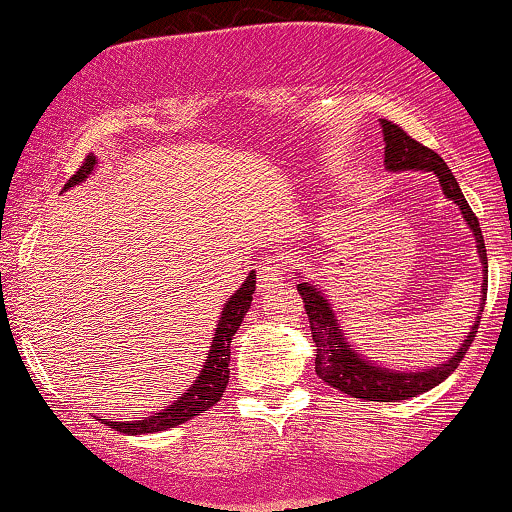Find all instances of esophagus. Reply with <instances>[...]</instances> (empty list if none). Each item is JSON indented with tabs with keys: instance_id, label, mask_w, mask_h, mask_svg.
<instances>
[{
	"instance_id": "1",
	"label": "esophagus",
	"mask_w": 512,
	"mask_h": 512,
	"mask_svg": "<svg viewBox=\"0 0 512 512\" xmlns=\"http://www.w3.org/2000/svg\"><path fill=\"white\" fill-rule=\"evenodd\" d=\"M284 262L276 260V257H262L260 262V272H257V286H260L262 291H274L276 286L284 284Z\"/></svg>"
}]
</instances>
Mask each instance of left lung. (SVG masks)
I'll list each match as a JSON object with an SVG mask.
<instances>
[{"mask_svg": "<svg viewBox=\"0 0 512 512\" xmlns=\"http://www.w3.org/2000/svg\"><path fill=\"white\" fill-rule=\"evenodd\" d=\"M385 134V166L390 170H433L438 175L440 187H443L445 197L452 199L457 207L462 209L464 221L472 228L474 240H477V252L481 257V272H484V296L481 301H486V279H489V262H486V245L484 236H481L479 219L474 216V211L469 209L467 199H464L460 185H457L455 175L450 173V168L445 166V161L436 151L428 149L416 139H411L402 127L395 125L390 120H380ZM298 293H301L305 303V313H308L310 322V334H313L315 342V373L325 380L327 385H332L334 390L344 392L356 399H366V402H395V399H409L421 395V392L431 390L438 383H443L445 378L460 366V361L467 354L469 344L474 342L479 330L481 315L474 322L472 332L467 334L464 344L455 351V356L450 361L438 363L436 368L419 370V373H409V370H390L383 366H375L368 363L366 358L358 356L351 344L346 342L344 332L339 330V322L334 320V313L330 303L325 301L320 291L315 286H310L308 281L298 284Z\"/></svg>", "mask_w": 512, "mask_h": 512, "instance_id": "obj_1", "label": "left lung"}]
</instances>
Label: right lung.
<instances>
[{"instance_id": "1", "label": "right lung", "mask_w": 512, "mask_h": 512, "mask_svg": "<svg viewBox=\"0 0 512 512\" xmlns=\"http://www.w3.org/2000/svg\"><path fill=\"white\" fill-rule=\"evenodd\" d=\"M93 166H96V156H86L84 163L76 168V173L67 180L64 190L67 187L79 185L81 180H86L91 175ZM252 293H255V274L248 276L240 289L233 293L231 301L226 303L223 313L219 317V325H216V337L211 339V349L207 356V363H204L202 373L195 380V385L185 392V395L175 399L168 409L158 411L154 416H146L142 421H105L115 431L127 433V436H142V433H158L168 431V428H175L185 421L195 419V416L204 414V411L214 407L219 402L223 390H226L228 378H231V339L233 334L238 332V327L243 325V317L248 313L252 303Z\"/></svg>"}]
</instances>
